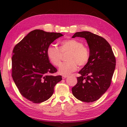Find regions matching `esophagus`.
<instances>
[{
    "mask_svg": "<svg viewBox=\"0 0 127 127\" xmlns=\"http://www.w3.org/2000/svg\"><path fill=\"white\" fill-rule=\"evenodd\" d=\"M67 77H68V76H66V75H63V76H62V79H65V78H66Z\"/></svg>",
    "mask_w": 127,
    "mask_h": 127,
    "instance_id": "obj_1",
    "label": "esophagus"
}]
</instances>
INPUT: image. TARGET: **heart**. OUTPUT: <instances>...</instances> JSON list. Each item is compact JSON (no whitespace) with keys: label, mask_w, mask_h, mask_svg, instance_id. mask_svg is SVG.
<instances>
[{"label":"heart","mask_w":127,"mask_h":127,"mask_svg":"<svg viewBox=\"0 0 127 127\" xmlns=\"http://www.w3.org/2000/svg\"><path fill=\"white\" fill-rule=\"evenodd\" d=\"M69 52L66 57L68 62L62 64L59 68V73L69 75L76 71L77 64L80 66L85 65L90 59V51L80 41L70 39L62 41L59 48L50 45L47 48V56L53 65L58 66L61 64L63 55Z\"/></svg>","instance_id":"1"}]
</instances>
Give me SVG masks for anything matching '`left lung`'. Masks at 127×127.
<instances>
[{
	"label": "left lung",
	"mask_w": 127,
	"mask_h": 127,
	"mask_svg": "<svg viewBox=\"0 0 127 127\" xmlns=\"http://www.w3.org/2000/svg\"><path fill=\"white\" fill-rule=\"evenodd\" d=\"M85 38L90 48V59L79 72L77 83L72 88L75 98L90 102L99 99L111 85L116 59L111 46L106 40L90 32H76L72 36Z\"/></svg>",
	"instance_id": "8db88e82"
}]
</instances>
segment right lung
Here are the masks:
<instances>
[{
    "instance_id": "1",
    "label": "right lung",
    "mask_w": 127,
    "mask_h": 127,
    "mask_svg": "<svg viewBox=\"0 0 127 127\" xmlns=\"http://www.w3.org/2000/svg\"><path fill=\"white\" fill-rule=\"evenodd\" d=\"M40 29L31 32L16 45L12 51V77L23 96L40 103L52 95L62 76L50 75L57 70L50 63L46 51L56 39L63 36Z\"/></svg>"
}]
</instances>
